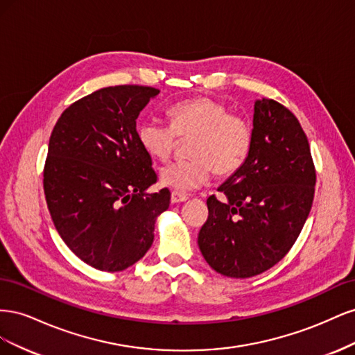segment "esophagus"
<instances>
[{
  "label": "esophagus",
  "instance_id": "esophagus-1",
  "mask_svg": "<svg viewBox=\"0 0 355 355\" xmlns=\"http://www.w3.org/2000/svg\"><path fill=\"white\" fill-rule=\"evenodd\" d=\"M171 202L178 204V202H184L188 200V196L184 194V192H179V191H171Z\"/></svg>",
  "mask_w": 355,
  "mask_h": 355
}]
</instances>
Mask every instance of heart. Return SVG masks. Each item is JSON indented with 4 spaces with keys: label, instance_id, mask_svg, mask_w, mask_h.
Returning <instances> with one entry per match:
<instances>
[{
    "label": "heart",
    "instance_id": "b5f03b06",
    "mask_svg": "<svg viewBox=\"0 0 355 355\" xmlns=\"http://www.w3.org/2000/svg\"><path fill=\"white\" fill-rule=\"evenodd\" d=\"M170 125L154 118L137 127V141L154 159L166 161L173 153L176 136L194 135L189 144L192 158L175 161L159 171L161 184L179 192L206 185L213 171L231 175L245 161L252 148V127L244 118L230 114L223 103L209 98L188 99L168 110Z\"/></svg>",
    "mask_w": 355,
    "mask_h": 355
}]
</instances>
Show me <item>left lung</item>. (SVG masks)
Here are the masks:
<instances>
[{"instance_id": "obj_1", "label": "left lung", "mask_w": 355, "mask_h": 355, "mask_svg": "<svg viewBox=\"0 0 355 355\" xmlns=\"http://www.w3.org/2000/svg\"><path fill=\"white\" fill-rule=\"evenodd\" d=\"M252 148L243 166L207 198L198 247L214 271L249 278L292 249L314 200L315 168L297 118L272 99L253 105Z\"/></svg>"}]
</instances>
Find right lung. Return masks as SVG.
Returning a JSON list of instances; mask_svg holds the SVG:
<instances>
[{
    "label": "right lung",
    "mask_w": 355,
    "mask_h": 355,
    "mask_svg": "<svg viewBox=\"0 0 355 355\" xmlns=\"http://www.w3.org/2000/svg\"><path fill=\"white\" fill-rule=\"evenodd\" d=\"M159 90L114 85L72 103L53 128L44 194L53 223L71 252L99 271L142 259L155 220L168 209L167 188L137 141L136 120Z\"/></svg>",
    "instance_id": "obj_1"
}]
</instances>
